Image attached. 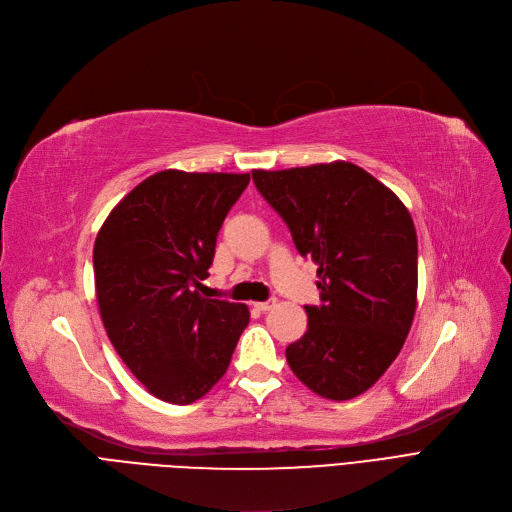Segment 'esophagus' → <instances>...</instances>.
<instances>
[{
  "label": "esophagus",
  "mask_w": 512,
  "mask_h": 512,
  "mask_svg": "<svg viewBox=\"0 0 512 512\" xmlns=\"http://www.w3.org/2000/svg\"><path fill=\"white\" fill-rule=\"evenodd\" d=\"M274 305H276V301L270 299V301H263V303H255V309L261 311V313H265V311H270Z\"/></svg>",
  "instance_id": "1"
}]
</instances>
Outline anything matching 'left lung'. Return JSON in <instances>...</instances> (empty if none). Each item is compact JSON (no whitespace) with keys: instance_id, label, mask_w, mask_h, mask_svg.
Listing matches in <instances>:
<instances>
[{"instance_id":"8db88e82","label":"left lung","mask_w":512,"mask_h":512,"mask_svg":"<svg viewBox=\"0 0 512 512\" xmlns=\"http://www.w3.org/2000/svg\"><path fill=\"white\" fill-rule=\"evenodd\" d=\"M257 191L286 222L294 247L317 265L319 305L286 348L315 394L348 400L398 357L417 307V232L402 201L351 161L255 170Z\"/></svg>"}]
</instances>
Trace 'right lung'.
I'll list each match as a JSON object with an SVG mask.
<instances>
[{"label": "right lung", "mask_w": 512, "mask_h": 512, "mask_svg": "<svg viewBox=\"0 0 512 512\" xmlns=\"http://www.w3.org/2000/svg\"><path fill=\"white\" fill-rule=\"evenodd\" d=\"M249 174L164 170L112 209L95 247L107 336L153 396L191 405L226 373L249 307L207 299L215 240Z\"/></svg>", "instance_id": "1"}]
</instances>
